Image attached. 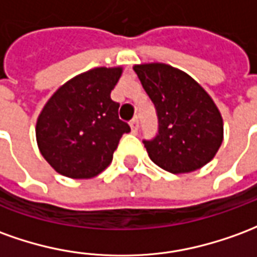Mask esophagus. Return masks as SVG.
I'll return each mask as SVG.
<instances>
[{"label":"esophagus","instance_id":"esophagus-1","mask_svg":"<svg viewBox=\"0 0 257 257\" xmlns=\"http://www.w3.org/2000/svg\"><path fill=\"white\" fill-rule=\"evenodd\" d=\"M129 125H131V131H132V134H136V132H138V128H139V121L135 118V119H132V121L129 122Z\"/></svg>","mask_w":257,"mask_h":257}]
</instances>
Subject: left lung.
Wrapping results in <instances>:
<instances>
[{
  "mask_svg": "<svg viewBox=\"0 0 257 257\" xmlns=\"http://www.w3.org/2000/svg\"><path fill=\"white\" fill-rule=\"evenodd\" d=\"M134 71L153 101L159 129L143 139L154 164L172 174L207 164L222 142V118L203 87L166 64L135 65Z\"/></svg>",
  "mask_w": 257,
  "mask_h": 257,
  "instance_id": "left-lung-1",
  "label": "left lung"
}]
</instances>
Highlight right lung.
I'll return each instance as SVG.
<instances>
[{
	"mask_svg": "<svg viewBox=\"0 0 257 257\" xmlns=\"http://www.w3.org/2000/svg\"><path fill=\"white\" fill-rule=\"evenodd\" d=\"M121 68H96L71 79L54 93L36 125L43 157L69 178H91L112 161L119 139L131 132L118 116L110 93Z\"/></svg>",
	"mask_w": 257,
	"mask_h": 257,
	"instance_id": "obj_1",
	"label": "right lung"
}]
</instances>
